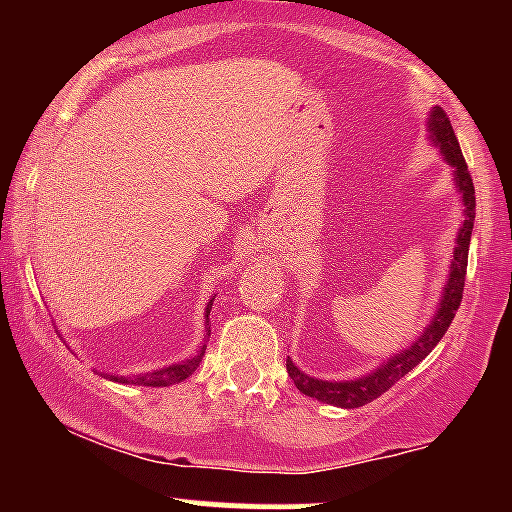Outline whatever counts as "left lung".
<instances>
[{
	"label": "left lung",
	"mask_w": 512,
	"mask_h": 512,
	"mask_svg": "<svg viewBox=\"0 0 512 512\" xmlns=\"http://www.w3.org/2000/svg\"><path fill=\"white\" fill-rule=\"evenodd\" d=\"M426 132L428 142H431L443 156V161L452 168V180H455L457 192H460L462 202V223L460 231L455 238V250H452V262L448 281H445L443 293H440V301L436 308V315L431 317V322L426 325V330L411 342L407 349H399L397 354H392L387 361L380 363L378 368H373L366 375H358L351 380H320L308 375L301 370L291 358H286V370H289L293 385L303 392L305 397H313L317 402L332 404V407L342 409H356L363 404L378 399L383 392L390 390L399 378L409 373L411 368L419 366L424 358L436 349V344L443 339V334L448 332L452 317H455L457 308L462 301V289H464V274H467V255H469V240H472V228H474V185L469 178L467 163H464L460 144H457L455 132L448 115L443 110L431 108V113L426 117Z\"/></svg>",
	"instance_id": "obj_1"
}]
</instances>
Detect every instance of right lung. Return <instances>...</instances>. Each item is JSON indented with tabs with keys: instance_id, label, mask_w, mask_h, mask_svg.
Instances as JSON below:
<instances>
[{
	"instance_id": "add662e5",
	"label": "right lung",
	"mask_w": 512,
	"mask_h": 512,
	"mask_svg": "<svg viewBox=\"0 0 512 512\" xmlns=\"http://www.w3.org/2000/svg\"><path fill=\"white\" fill-rule=\"evenodd\" d=\"M211 303H214V296L209 298L207 308H204V317H207L209 322V313H211ZM207 322H204V327H207ZM211 334V327H207V337H204V344L199 346V351L195 356L185 358V361H178V363H170V366H163V368H156V370H149V373H137V375H110V373H96L103 375V378L113 380V383H122V385H142V387H168V385H175V383H182L185 378H190L192 373L199 368V363H202L204 358V351H207V339Z\"/></svg>"
}]
</instances>
